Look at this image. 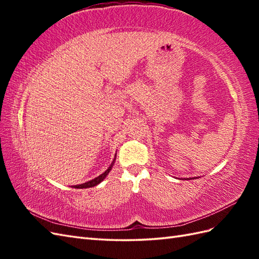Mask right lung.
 I'll use <instances>...</instances> for the list:
<instances>
[{"label":"right lung","mask_w":259,"mask_h":259,"mask_svg":"<svg viewBox=\"0 0 259 259\" xmlns=\"http://www.w3.org/2000/svg\"><path fill=\"white\" fill-rule=\"evenodd\" d=\"M114 159H115V158H114ZM113 163H114V160L112 161L111 166H110L103 174H101L100 176H99V177H97V178H95V179H92V180H90V181H88V183L81 184V185H76V186H73V187H74V188H78V189H83V188H90V187H95V186L99 185L104 178L107 177L108 174L110 172V170H111V168H112V166H113Z\"/></svg>","instance_id":"add662e5"}]
</instances>
